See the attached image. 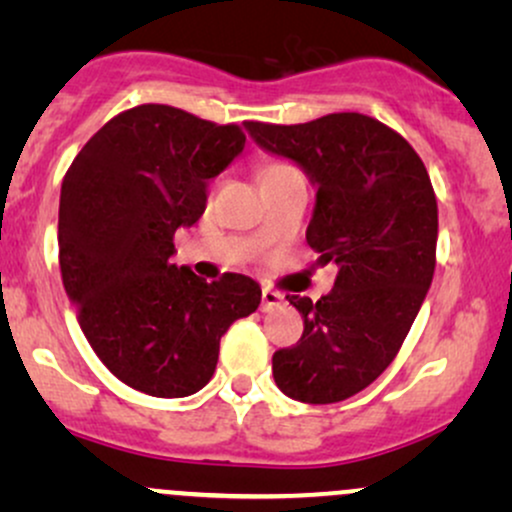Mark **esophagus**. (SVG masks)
<instances>
[{"label": "esophagus", "instance_id": "obj_1", "mask_svg": "<svg viewBox=\"0 0 512 512\" xmlns=\"http://www.w3.org/2000/svg\"><path fill=\"white\" fill-rule=\"evenodd\" d=\"M281 301H284V296H281L279 291H274V289H269V286H264V289H262V310H264V313L274 310L276 305H281Z\"/></svg>", "mask_w": 512, "mask_h": 512}]
</instances>
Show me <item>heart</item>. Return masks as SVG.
<instances>
[{
	"instance_id": "1",
	"label": "heart",
	"mask_w": 512,
	"mask_h": 512,
	"mask_svg": "<svg viewBox=\"0 0 512 512\" xmlns=\"http://www.w3.org/2000/svg\"><path fill=\"white\" fill-rule=\"evenodd\" d=\"M276 166H279V163H274V166H267V168H264V170H269V168H276Z\"/></svg>"
}]
</instances>
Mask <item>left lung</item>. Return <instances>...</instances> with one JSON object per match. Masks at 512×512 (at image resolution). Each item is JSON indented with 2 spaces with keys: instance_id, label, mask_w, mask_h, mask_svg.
<instances>
[{
  "instance_id": "left-lung-1",
  "label": "left lung",
  "mask_w": 512,
  "mask_h": 512,
  "mask_svg": "<svg viewBox=\"0 0 512 512\" xmlns=\"http://www.w3.org/2000/svg\"><path fill=\"white\" fill-rule=\"evenodd\" d=\"M260 149L296 163L317 187L305 240L337 264L334 289L313 303L286 296L303 337L272 358L274 383L305 404L368 387L397 356L436 269L438 204L424 161L404 137L361 113L303 125L245 122Z\"/></svg>"
}]
</instances>
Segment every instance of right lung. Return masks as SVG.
<instances>
[{"label": "right lung", "instance_id": "right-lung-1", "mask_svg": "<svg viewBox=\"0 0 512 512\" xmlns=\"http://www.w3.org/2000/svg\"><path fill=\"white\" fill-rule=\"evenodd\" d=\"M243 149L238 125L149 103L98 129L64 175V291L105 368L151 397L202 390L223 334L262 301L250 276L207 284L170 262L175 231L199 221L209 180Z\"/></svg>", "mask_w": 512, "mask_h": 512}]
</instances>
